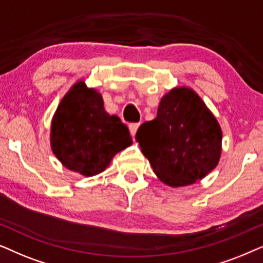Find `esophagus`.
<instances>
[{"instance_id":"obj_1","label":"esophagus","mask_w":263,"mask_h":263,"mask_svg":"<svg viewBox=\"0 0 263 263\" xmlns=\"http://www.w3.org/2000/svg\"><path fill=\"white\" fill-rule=\"evenodd\" d=\"M138 127H139V124H138V122H134V124H129V125H128L129 134H131L132 137H135V135H136V132H137Z\"/></svg>"}]
</instances>
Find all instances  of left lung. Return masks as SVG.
Instances as JSON below:
<instances>
[{
	"label": "left lung",
	"instance_id": "obj_1",
	"mask_svg": "<svg viewBox=\"0 0 263 263\" xmlns=\"http://www.w3.org/2000/svg\"><path fill=\"white\" fill-rule=\"evenodd\" d=\"M136 141L154 173L168 186H186L218 166L222 131L194 90L174 87L160 101L156 118L139 126Z\"/></svg>",
	"mask_w": 263,
	"mask_h": 263
}]
</instances>
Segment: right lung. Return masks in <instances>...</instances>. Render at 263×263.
Masks as SVG:
<instances>
[{
    "label": "right lung",
    "instance_id": "right-lung-1",
    "mask_svg": "<svg viewBox=\"0 0 263 263\" xmlns=\"http://www.w3.org/2000/svg\"><path fill=\"white\" fill-rule=\"evenodd\" d=\"M103 104L99 91L79 80L51 120L52 153L62 166L85 177L102 173L119 152L132 144L127 126L108 114Z\"/></svg>",
    "mask_w": 263,
    "mask_h": 263
}]
</instances>
